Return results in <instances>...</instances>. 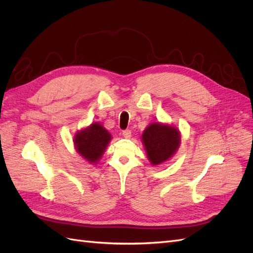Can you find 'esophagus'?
Returning a JSON list of instances; mask_svg holds the SVG:
<instances>
[{
  "mask_svg": "<svg viewBox=\"0 0 253 253\" xmlns=\"http://www.w3.org/2000/svg\"><path fill=\"white\" fill-rule=\"evenodd\" d=\"M123 136H124L125 138H130V137H131V131H130L129 129L124 130V131H123Z\"/></svg>",
  "mask_w": 253,
  "mask_h": 253,
  "instance_id": "1",
  "label": "esophagus"
}]
</instances>
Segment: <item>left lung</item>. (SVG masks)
Masks as SVG:
<instances>
[{
	"label": "left lung",
	"instance_id": "obj_1",
	"mask_svg": "<svg viewBox=\"0 0 253 253\" xmlns=\"http://www.w3.org/2000/svg\"><path fill=\"white\" fill-rule=\"evenodd\" d=\"M142 139L149 161L156 166L169 160L176 152L180 145V133L173 126L152 123L145 129Z\"/></svg>",
	"mask_w": 253,
	"mask_h": 253
}]
</instances>
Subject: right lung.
Masks as SVG:
<instances>
[{
  "label": "right lung",
  "mask_w": 253,
  "mask_h": 253,
  "mask_svg": "<svg viewBox=\"0 0 253 253\" xmlns=\"http://www.w3.org/2000/svg\"><path fill=\"white\" fill-rule=\"evenodd\" d=\"M110 139V133L96 122L75 135L74 144L83 158L90 164H95L102 157Z\"/></svg>",
  "instance_id": "right-lung-1"
}]
</instances>
